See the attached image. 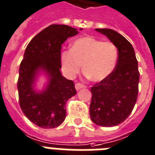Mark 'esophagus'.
<instances>
[{"label":"esophagus","mask_w":155,"mask_h":155,"mask_svg":"<svg viewBox=\"0 0 155 155\" xmlns=\"http://www.w3.org/2000/svg\"><path fill=\"white\" fill-rule=\"evenodd\" d=\"M84 85L83 84H81V83L80 82H76V84H75V88H76L77 90H79V89H81V88H84Z\"/></svg>","instance_id":"1"}]
</instances>
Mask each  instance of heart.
<instances>
[{
  "label": "heart",
  "instance_id": "1",
  "mask_svg": "<svg viewBox=\"0 0 155 155\" xmlns=\"http://www.w3.org/2000/svg\"><path fill=\"white\" fill-rule=\"evenodd\" d=\"M117 48L110 41H103L91 37L75 40L71 49L63 50L60 62L64 74L73 77L83 64V70L93 81H101L109 76L115 67Z\"/></svg>",
  "mask_w": 155,
  "mask_h": 155
}]
</instances>
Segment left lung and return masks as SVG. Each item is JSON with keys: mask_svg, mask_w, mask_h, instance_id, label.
<instances>
[{"mask_svg": "<svg viewBox=\"0 0 155 155\" xmlns=\"http://www.w3.org/2000/svg\"><path fill=\"white\" fill-rule=\"evenodd\" d=\"M107 37L118 51L113 72L91 88L90 117L97 125L112 127L122 123L132 113L137 100L140 81L138 62L133 46L110 29H96Z\"/></svg>", "mask_w": 155, "mask_h": 155, "instance_id": "obj_1", "label": "left lung"}]
</instances>
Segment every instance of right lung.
<instances>
[{
    "instance_id": "obj_1",
    "label": "right lung",
    "mask_w": 155,
    "mask_h": 155,
    "mask_svg": "<svg viewBox=\"0 0 155 155\" xmlns=\"http://www.w3.org/2000/svg\"><path fill=\"white\" fill-rule=\"evenodd\" d=\"M78 34L77 29L67 25H51L37 34L25 50L17 83L19 105L26 117L43 129L61 125L67 115V101L77 93L73 81L60 73V54L63 42ZM39 69L50 78L46 88L37 93L33 83Z\"/></svg>"
}]
</instances>
